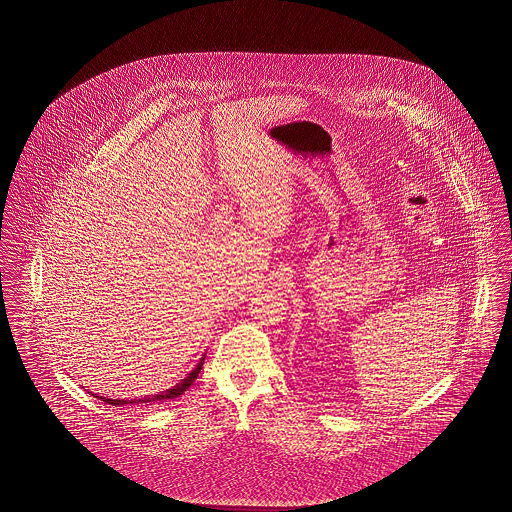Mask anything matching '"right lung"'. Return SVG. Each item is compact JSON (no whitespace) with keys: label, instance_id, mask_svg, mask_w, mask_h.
<instances>
[{"label":"right lung","instance_id":"add662e5","mask_svg":"<svg viewBox=\"0 0 512 512\" xmlns=\"http://www.w3.org/2000/svg\"><path fill=\"white\" fill-rule=\"evenodd\" d=\"M203 361H205V355L199 359V363L195 365L194 370L184 378V380H180L176 386H172L171 390L163 391V393H159V395H147V397H142V399H107V397H103V395H96L99 397L101 401H105L107 405H115V407H121V405H128V403H153V401H167V399H176V397H180V395H184V391L188 390L192 384H194L195 378H197V374L201 372V366H203Z\"/></svg>","mask_w":512,"mask_h":512}]
</instances>
